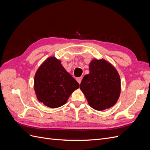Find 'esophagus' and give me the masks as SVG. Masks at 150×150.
<instances>
[{
    "instance_id": "34e87169",
    "label": "esophagus",
    "mask_w": 150,
    "mask_h": 150,
    "mask_svg": "<svg viewBox=\"0 0 150 150\" xmlns=\"http://www.w3.org/2000/svg\"><path fill=\"white\" fill-rule=\"evenodd\" d=\"M82 79H83L82 77H79V78H76V81H78V83L79 84H81V81H82Z\"/></svg>"
}]
</instances>
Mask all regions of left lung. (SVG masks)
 I'll return each mask as SVG.
<instances>
[{"label": "left lung", "mask_w": 150, "mask_h": 150, "mask_svg": "<svg viewBox=\"0 0 150 150\" xmlns=\"http://www.w3.org/2000/svg\"><path fill=\"white\" fill-rule=\"evenodd\" d=\"M89 73L84 76L80 89L89 105L97 111L112 107L121 93L118 72L110 62L93 59L89 65Z\"/></svg>", "instance_id": "obj_1"}]
</instances>
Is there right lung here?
I'll use <instances>...</instances> for the list:
<instances>
[{"instance_id": "right-lung-1", "label": "right lung", "mask_w": 150, "mask_h": 150, "mask_svg": "<svg viewBox=\"0 0 150 150\" xmlns=\"http://www.w3.org/2000/svg\"><path fill=\"white\" fill-rule=\"evenodd\" d=\"M34 88L38 101L51 108L61 107L79 84L54 56L45 60L35 72Z\"/></svg>"}]
</instances>
